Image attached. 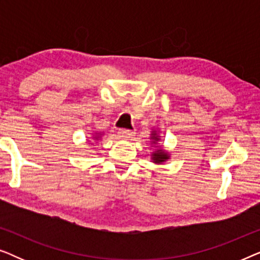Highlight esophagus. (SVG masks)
<instances>
[{
    "mask_svg": "<svg viewBox=\"0 0 260 260\" xmlns=\"http://www.w3.org/2000/svg\"><path fill=\"white\" fill-rule=\"evenodd\" d=\"M118 135L120 138H123V140H129V138H133L135 133H133V131L127 130V129H120Z\"/></svg>",
    "mask_w": 260,
    "mask_h": 260,
    "instance_id": "obj_1",
    "label": "esophagus"
}]
</instances>
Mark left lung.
I'll return each instance as SVG.
<instances>
[{"label": "left lung", "instance_id": "8db88e82", "mask_svg": "<svg viewBox=\"0 0 260 260\" xmlns=\"http://www.w3.org/2000/svg\"><path fill=\"white\" fill-rule=\"evenodd\" d=\"M152 135H154V137H152V140H155V141H154V143H155L156 141H158V138L156 137V134H152ZM152 156H154V158H152V159H154L155 163H161V162H165L166 159L168 158V156H167L166 152H163L162 150H157V151H156L155 154L152 155Z\"/></svg>", "mask_w": 260, "mask_h": 260}]
</instances>
